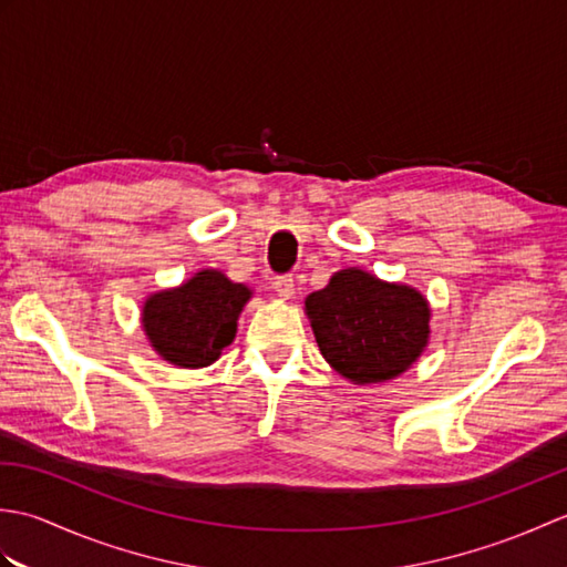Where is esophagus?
Instances as JSON below:
<instances>
[{"mask_svg":"<svg viewBox=\"0 0 567 567\" xmlns=\"http://www.w3.org/2000/svg\"><path fill=\"white\" fill-rule=\"evenodd\" d=\"M275 292H277V297L280 299H292L295 297V280H292V275H280V277H275Z\"/></svg>","mask_w":567,"mask_h":567,"instance_id":"34e87169","label":"esophagus"}]
</instances>
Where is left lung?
<instances>
[{
	"label": "left lung",
	"instance_id": "1",
	"mask_svg": "<svg viewBox=\"0 0 567 567\" xmlns=\"http://www.w3.org/2000/svg\"><path fill=\"white\" fill-rule=\"evenodd\" d=\"M305 311L321 355L353 384L402 375L424 353L431 333L424 295L358 268L333 272L323 290L305 299Z\"/></svg>",
	"mask_w": 567,
	"mask_h": 567
}]
</instances>
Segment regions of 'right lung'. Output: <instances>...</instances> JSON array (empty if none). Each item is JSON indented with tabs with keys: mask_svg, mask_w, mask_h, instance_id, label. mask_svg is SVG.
I'll use <instances>...</instances> for the list:
<instances>
[{
	"mask_svg": "<svg viewBox=\"0 0 567 567\" xmlns=\"http://www.w3.org/2000/svg\"><path fill=\"white\" fill-rule=\"evenodd\" d=\"M250 287L221 270H199L173 290L151 295L141 321L153 351L177 368H207L236 339Z\"/></svg>",
	"mask_w": 567,
	"mask_h": 567,
	"instance_id": "add662e5",
	"label": "right lung"
}]
</instances>
